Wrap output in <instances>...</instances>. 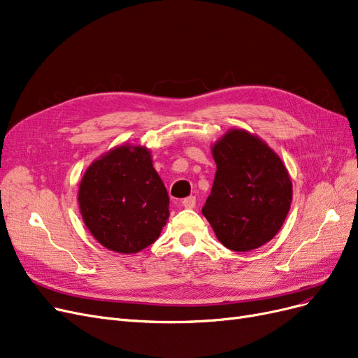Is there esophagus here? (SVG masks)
Masks as SVG:
<instances>
[{"instance_id":"obj_1","label":"esophagus","mask_w":358,"mask_h":358,"mask_svg":"<svg viewBox=\"0 0 358 358\" xmlns=\"http://www.w3.org/2000/svg\"><path fill=\"white\" fill-rule=\"evenodd\" d=\"M182 206L187 208V209H193L196 206V197L194 196H189L186 199H182Z\"/></svg>"}]
</instances>
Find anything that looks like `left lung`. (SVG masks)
<instances>
[{"label": "left lung", "instance_id": "1", "mask_svg": "<svg viewBox=\"0 0 358 358\" xmlns=\"http://www.w3.org/2000/svg\"><path fill=\"white\" fill-rule=\"evenodd\" d=\"M217 172L202 214L218 241L236 252L270 242L292 202L287 169L268 145L231 129L213 148Z\"/></svg>", "mask_w": 358, "mask_h": 358}]
</instances>
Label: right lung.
Returning a JSON list of instances; mask_svg holds the SVG:
<instances>
[{
    "label": "right lung",
    "mask_w": 358,
    "mask_h": 358,
    "mask_svg": "<svg viewBox=\"0 0 358 358\" xmlns=\"http://www.w3.org/2000/svg\"><path fill=\"white\" fill-rule=\"evenodd\" d=\"M90 233L104 248L136 254L152 245L169 217V197L150 152L121 145L92 162L78 193Z\"/></svg>",
    "instance_id": "add662e5"
}]
</instances>
